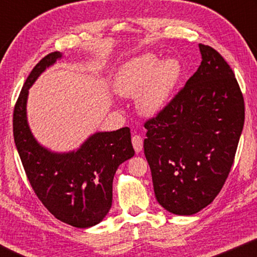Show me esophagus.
<instances>
[{
  "label": "esophagus",
  "mask_w": 257,
  "mask_h": 257,
  "mask_svg": "<svg viewBox=\"0 0 257 257\" xmlns=\"http://www.w3.org/2000/svg\"><path fill=\"white\" fill-rule=\"evenodd\" d=\"M132 145L135 147V151L137 153L142 152L143 151V138L140 136H133L132 138Z\"/></svg>",
  "instance_id": "34e87169"
}]
</instances>
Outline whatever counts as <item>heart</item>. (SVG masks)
<instances>
[{
	"mask_svg": "<svg viewBox=\"0 0 257 257\" xmlns=\"http://www.w3.org/2000/svg\"><path fill=\"white\" fill-rule=\"evenodd\" d=\"M181 66L175 58L161 59L143 54L122 64L114 78V90L122 97H137V107L144 115L164 110L180 78Z\"/></svg>",
	"mask_w": 257,
	"mask_h": 257,
	"instance_id": "heart-1",
	"label": "heart"
}]
</instances>
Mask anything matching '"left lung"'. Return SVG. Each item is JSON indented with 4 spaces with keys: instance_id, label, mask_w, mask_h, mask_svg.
<instances>
[{
    "instance_id": "left-lung-1",
    "label": "left lung",
    "mask_w": 257,
    "mask_h": 257,
    "mask_svg": "<svg viewBox=\"0 0 257 257\" xmlns=\"http://www.w3.org/2000/svg\"><path fill=\"white\" fill-rule=\"evenodd\" d=\"M199 49L196 72L145 122L144 152L154 194L175 215H193L219 194L244 124L243 96L233 70L213 48Z\"/></svg>"
}]
</instances>
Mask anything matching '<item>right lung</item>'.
Here are the masks:
<instances>
[{
	"label": "right lung",
	"mask_w": 257,
	"mask_h": 257,
	"mask_svg": "<svg viewBox=\"0 0 257 257\" xmlns=\"http://www.w3.org/2000/svg\"><path fill=\"white\" fill-rule=\"evenodd\" d=\"M62 57L59 51L51 52L28 76L14 110V139L28 180L49 212L70 226L89 228L107 215L115 171L135 150L128 127L93 133L70 152H52L37 142L28 124L29 89Z\"/></svg>",
	"instance_id": "right-lung-1"
}]
</instances>
